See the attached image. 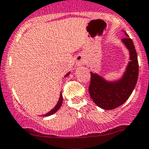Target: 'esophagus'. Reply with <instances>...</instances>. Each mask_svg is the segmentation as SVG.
Listing matches in <instances>:
<instances>
[{
    "instance_id": "34e87169",
    "label": "esophagus",
    "mask_w": 149,
    "mask_h": 149,
    "mask_svg": "<svg viewBox=\"0 0 149 149\" xmlns=\"http://www.w3.org/2000/svg\"><path fill=\"white\" fill-rule=\"evenodd\" d=\"M75 61H76V63H77V66H82L86 63V57H84V55L82 54H79L76 57V59H75Z\"/></svg>"
}]
</instances>
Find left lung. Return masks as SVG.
<instances>
[{
    "mask_svg": "<svg viewBox=\"0 0 149 149\" xmlns=\"http://www.w3.org/2000/svg\"><path fill=\"white\" fill-rule=\"evenodd\" d=\"M124 33L127 37L121 42L129 51L130 61L121 78L108 81L95 72H91L88 87L90 97L96 105L104 110H113L125 103L135 88L138 79L137 54L132 39L126 32Z\"/></svg>",
    "mask_w": 149,
    "mask_h": 149,
    "instance_id": "obj_1",
    "label": "left lung"
}]
</instances>
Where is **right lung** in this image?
I'll use <instances>...</instances> for the list:
<instances>
[{
  "mask_svg": "<svg viewBox=\"0 0 149 149\" xmlns=\"http://www.w3.org/2000/svg\"><path fill=\"white\" fill-rule=\"evenodd\" d=\"M70 73V72H69L68 73H67V74L65 75V77H68ZM62 103H63V95H62V92H61L59 100H58V102H57V104H56L55 107H54L52 110H51L49 112L46 113L45 114H43L42 116H43V117H48V116H51V115H52V114H54V113H56V112H57V111H58L60 108H61V105H62Z\"/></svg>",
  "mask_w": 149,
  "mask_h": 149,
  "instance_id": "add662e5",
  "label": "right lung"
}]
</instances>
